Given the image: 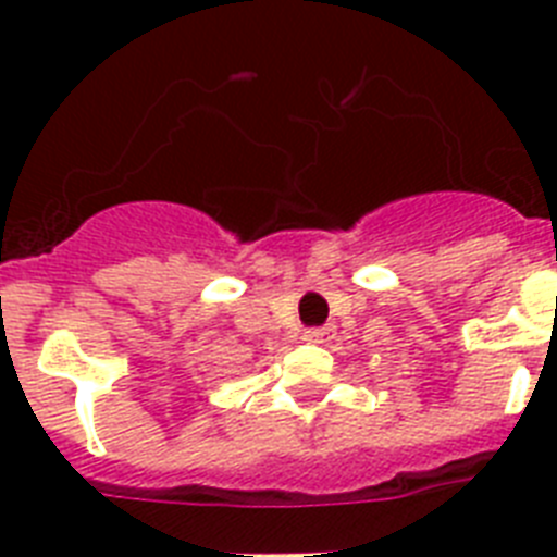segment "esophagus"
<instances>
[{
    "instance_id": "esophagus-1",
    "label": "esophagus",
    "mask_w": 557,
    "mask_h": 557,
    "mask_svg": "<svg viewBox=\"0 0 557 557\" xmlns=\"http://www.w3.org/2000/svg\"><path fill=\"white\" fill-rule=\"evenodd\" d=\"M329 334H332V329H329V326L307 329V332H304V339H307V343H326Z\"/></svg>"
}]
</instances>
